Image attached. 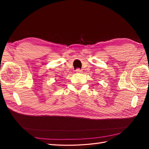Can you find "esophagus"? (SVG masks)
<instances>
[{"label": "esophagus", "instance_id": "esophagus-1", "mask_svg": "<svg viewBox=\"0 0 149 149\" xmlns=\"http://www.w3.org/2000/svg\"><path fill=\"white\" fill-rule=\"evenodd\" d=\"M75 72H76L77 73H82V70L78 68V69L76 70V71H75Z\"/></svg>", "mask_w": 149, "mask_h": 149}]
</instances>
